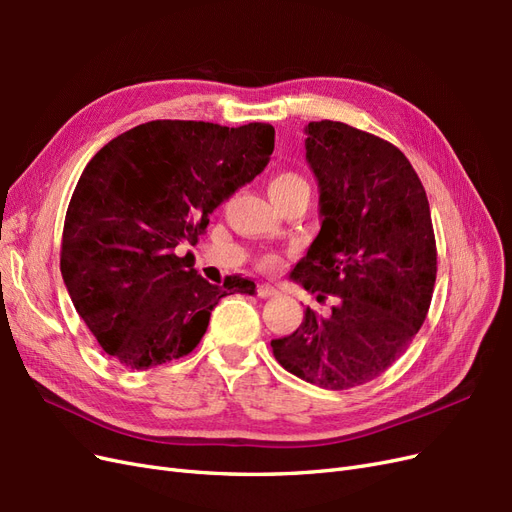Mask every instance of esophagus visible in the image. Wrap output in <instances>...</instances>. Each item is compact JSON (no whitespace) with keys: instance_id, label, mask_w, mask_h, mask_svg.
Instances as JSON below:
<instances>
[{"instance_id":"1","label":"esophagus","mask_w":512,"mask_h":512,"mask_svg":"<svg viewBox=\"0 0 512 512\" xmlns=\"http://www.w3.org/2000/svg\"><path fill=\"white\" fill-rule=\"evenodd\" d=\"M277 292H280V290H277V288H275V286H271V284H260V286H258V297H260V299L275 297Z\"/></svg>"}]
</instances>
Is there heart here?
Returning a JSON list of instances; mask_svg holds the SVG:
<instances>
[{
  "label": "heart",
  "mask_w": 512,
  "mask_h": 512,
  "mask_svg": "<svg viewBox=\"0 0 512 512\" xmlns=\"http://www.w3.org/2000/svg\"><path fill=\"white\" fill-rule=\"evenodd\" d=\"M269 194H271L273 200L290 196V194H309V185L297 173H280V175H275L271 179ZM260 267L265 271H277V269H280V258L273 256V254H267L265 258L260 260Z\"/></svg>",
  "instance_id": "heart-1"
}]
</instances>
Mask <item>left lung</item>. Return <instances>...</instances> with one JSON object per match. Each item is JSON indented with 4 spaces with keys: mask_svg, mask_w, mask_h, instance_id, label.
Listing matches in <instances>:
<instances>
[{
    "mask_svg": "<svg viewBox=\"0 0 512 512\" xmlns=\"http://www.w3.org/2000/svg\"><path fill=\"white\" fill-rule=\"evenodd\" d=\"M305 158L320 188L322 226L292 280L331 316L305 309L301 327L273 339L290 374L346 391L384 374L423 327L438 273L429 200L395 145L342 121H309Z\"/></svg>",
    "mask_w": 512,
    "mask_h": 512,
    "instance_id": "left-lung-1",
    "label": "left lung"
}]
</instances>
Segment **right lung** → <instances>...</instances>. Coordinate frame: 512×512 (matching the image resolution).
<instances>
[{"instance_id":"1","label":"right lung","mask_w":512,"mask_h":512,"mask_svg":"<svg viewBox=\"0 0 512 512\" xmlns=\"http://www.w3.org/2000/svg\"><path fill=\"white\" fill-rule=\"evenodd\" d=\"M275 147L269 123L226 128L158 119L106 143L70 198L61 275L106 354L130 369L188 356L226 294H254L239 275L213 286L194 269L209 213L260 175Z\"/></svg>"}]
</instances>
